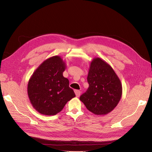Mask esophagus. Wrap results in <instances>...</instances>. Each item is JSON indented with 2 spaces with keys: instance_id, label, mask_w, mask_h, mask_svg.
<instances>
[{
  "instance_id": "esophagus-1",
  "label": "esophagus",
  "mask_w": 152,
  "mask_h": 152,
  "mask_svg": "<svg viewBox=\"0 0 152 152\" xmlns=\"http://www.w3.org/2000/svg\"><path fill=\"white\" fill-rule=\"evenodd\" d=\"M74 92H75L76 96H77V97H79L80 95V91H79V90H75Z\"/></svg>"
}]
</instances>
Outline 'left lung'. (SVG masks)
<instances>
[{
	"mask_svg": "<svg viewBox=\"0 0 152 152\" xmlns=\"http://www.w3.org/2000/svg\"><path fill=\"white\" fill-rule=\"evenodd\" d=\"M89 88L80 100L93 114L104 115L111 112L120 101L122 85L110 64L99 57L93 58L89 65Z\"/></svg>",
	"mask_w": 152,
	"mask_h": 152,
	"instance_id": "8db88e82",
	"label": "left lung"
}]
</instances>
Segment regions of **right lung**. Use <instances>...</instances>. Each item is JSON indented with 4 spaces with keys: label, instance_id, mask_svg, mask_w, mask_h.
<instances>
[{
    "label": "right lung",
    "instance_id": "1",
    "mask_svg": "<svg viewBox=\"0 0 152 152\" xmlns=\"http://www.w3.org/2000/svg\"><path fill=\"white\" fill-rule=\"evenodd\" d=\"M66 63L59 56L46 59L34 70L28 80L27 94L33 107L40 114L53 115L75 97L69 81L63 73Z\"/></svg>",
    "mask_w": 152,
    "mask_h": 152
}]
</instances>
